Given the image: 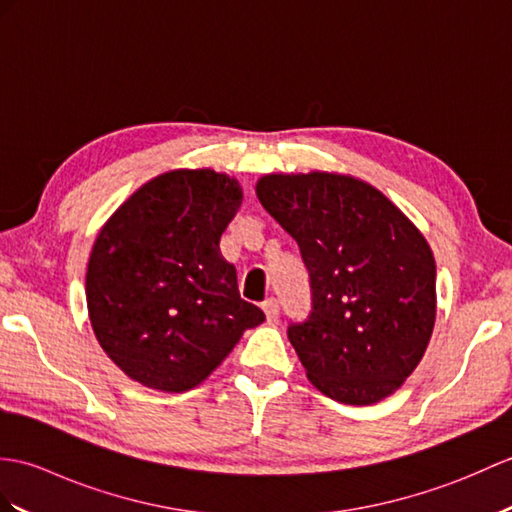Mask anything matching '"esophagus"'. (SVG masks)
Masks as SVG:
<instances>
[{"label":"esophagus","instance_id":"1","mask_svg":"<svg viewBox=\"0 0 512 512\" xmlns=\"http://www.w3.org/2000/svg\"><path fill=\"white\" fill-rule=\"evenodd\" d=\"M261 310H264L268 323H275V320L279 318V301L272 299V296H270V299L261 303Z\"/></svg>","mask_w":512,"mask_h":512}]
</instances>
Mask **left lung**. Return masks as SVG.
I'll list each match as a JSON object with an SVG mask.
<instances>
[{"label": "left lung", "instance_id": "1", "mask_svg": "<svg viewBox=\"0 0 512 512\" xmlns=\"http://www.w3.org/2000/svg\"><path fill=\"white\" fill-rule=\"evenodd\" d=\"M257 198L310 272L312 312L288 327L310 382L349 406L392 395L436 320V264L421 231L379 189L344 174H268Z\"/></svg>", "mask_w": 512, "mask_h": 512}]
</instances>
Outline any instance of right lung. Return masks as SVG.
<instances>
[{
  "label": "right lung",
  "mask_w": 512,
  "mask_h": 512,
  "mask_svg": "<svg viewBox=\"0 0 512 512\" xmlns=\"http://www.w3.org/2000/svg\"><path fill=\"white\" fill-rule=\"evenodd\" d=\"M242 205L235 178L172 170L106 220L87 266L93 334L122 371L185 392L216 371L264 312L244 301L220 237Z\"/></svg>",
  "instance_id": "obj_1"
}]
</instances>
